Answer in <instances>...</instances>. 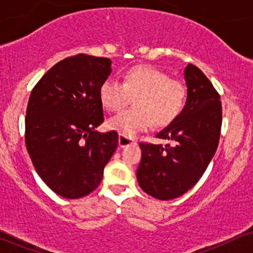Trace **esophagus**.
<instances>
[{"label":"esophagus","mask_w":253,"mask_h":253,"mask_svg":"<svg viewBox=\"0 0 253 253\" xmlns=\"http://www.w3.org/2000/svg\"><path fill=\"white\" fill-rule=\"evenodd\" d=\"M135 140L132 138V136H128V135H125V134H119V145H120L121 147H125L127 146V145H130V144H134Z\"/></svg>","instance_id":"esophagus-1"}]
</instances>
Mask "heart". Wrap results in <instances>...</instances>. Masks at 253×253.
<instances>
[{
    "mask_svg": "<svg viewBox=\"0 0 253 253\" xmlns=\"http://www.w3.org/2000/svg\"><path fill=\"white\" fill-rule=\"evenodd\" d=\"M188 89L179 80L152 65H135L125 72L123 83L107 78L100 86L104 108L118 112L134 98L135 108L125 110L109 120L110 128L133 135L152 126H167L184 108Z\"/></svg>",
    "mask_w": 253,
    "mask_h": 253,
    "instance_id": "1",
    "label": "heart"
}]
</instances>
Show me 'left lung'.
Segmentation results:
<instances>
[{"label": "left lung", "mask_w": 253, "mask_h": 253, "mask_svg": "<svg viewBox=\"0 0 253 253\" xmlns=\"http://www.w3.org/2000/svg\"><path fill=\"white\" fill-rule=\"evenodd\" d=\"M187 103L181 114L156 138L172 145L140 143L141 161L136 170L139 185L158 200H172L199 182L213 158L221 133L220 95L193 64L185 68Z\"/></svg>", "instance_id": "1"}]
</instances>
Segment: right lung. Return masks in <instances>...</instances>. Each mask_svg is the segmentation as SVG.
Masks as SVG:
<instances>
[{
  "label": "right lung",
  "instance_id": "right-lung-1",
  "mask_svg": "<svg viewBox=\"0 0 253 253\" xmlns=\"http://www.w3.org/2000/svg\"><path fill=\"white\" fill-rule=\"evenodd\" d=\"M110 59L76 54L58 62L34 85L25 119V141L38 175L66 199H80L101 183L117 150V130L95 128L104 121L100 86Z\"/></svg>",
  "mask_w": 253,
  "mask_h": 253
}]
</instances>
